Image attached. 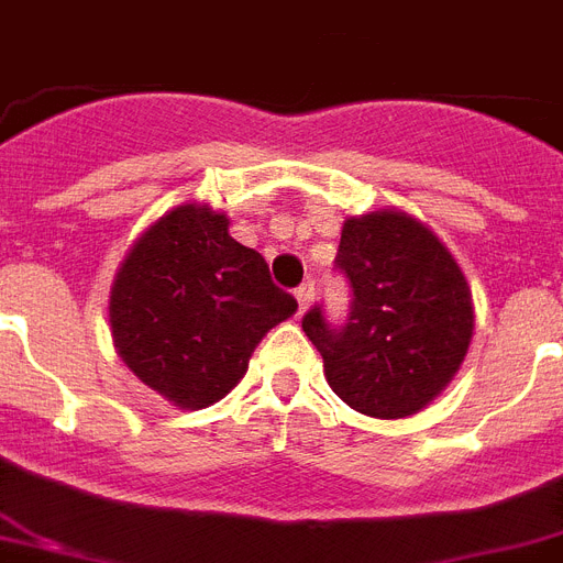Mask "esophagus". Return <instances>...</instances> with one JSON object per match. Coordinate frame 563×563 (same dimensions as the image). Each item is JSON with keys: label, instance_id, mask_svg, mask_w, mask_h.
Here are the masks:
<instances>
[{"label": "esophagus", "instance_id": "obj_1", "mask_svg": "<svg viewBox=\"0 0 563 563\" xmlns=\"http://www.w3.org/2000/svg\"><path fill=\"white\" fill-rule=\"evenodd\" d=\"M313 282H301L299 287H296V301H299V313H305V310H308V305L310 301H313Z\"/></svg>", "mask_w": 563, "mask_h": 563}]
</instances>
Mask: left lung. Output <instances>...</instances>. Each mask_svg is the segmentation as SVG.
I'll use <instances>...</instances> for the list:
<instances>
[{
  "label": "left lung",
  "mask_w": 563,
  "mask_h": 563,
  "mask_svg": "<svg viewBox=\"0 0 563 563\" xmlns=\"http://www.w3.org/2000/svg\"><path fill=\"white\" fill-rule=\"evenodd\" d=\"M333 267L351 287L345 322L324 305L301 319L328 383L360 415H417L457 374L475 328L457 262L406 212H371L347 218Z\"/></svg>",
  "instance_id": "1"
}]
</instances>
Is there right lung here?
I'll use <instances>...</instances> for the list:
<instances>
[{"mask_svg":"<svg viewBox=\"0 0 563 563\" xmlns=\"http://www.w3.org/2000/svg\"><path fill=\"white\" fill-rule=\"evenodd\" d=\"M207 207H178L125 255L111 287L118 354L152 391L207 408L235 388L262 336L296 299L273 285L262 253Z\"/></svg>","mask_w":563,"mask_h":563,"instance_id":"1","label":"right lung"}]
</instances>
